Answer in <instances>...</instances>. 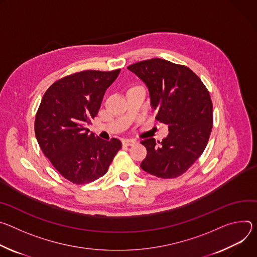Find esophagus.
<instances>
[{
	"instance_id": "34e87169",
	"label": "esophagus",
	"mask_w": 257,
	"mask_h": 257,
	"mask_svg": "<svg viewBox=\"0 0 257 257\" xmlns=\"http://www.w3.org/2000/svg\"><path fill=\"white\" fill-rule=\"evenodd\" d=\"M136 140H134V139H125V140H123L122 141V144L124 145V146H133V145H135L136 144Z\"/></svg>"
}]
</instances>
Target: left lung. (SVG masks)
Returning a JSON list of instances; mask_svg holds the SVG:
<instances>
[{"mask_svg":"<svg viewBox=\"0 0 257 257\" xmlns=\"http://www.w3.org/2000/svg\"><path fill=\"white\" fill-rule=\"evenodd\" d=\"M149 90L156 119L168 126L162 142H141L147 156L141 168L161 179L180 177L199 158L212 128V102L206 87L190 68L164 59L144 60L127 67Z\"/></svg>","mask_w":257,"mask_h":257,"instance_id":"obj_1","label":"left lung"}]
</instances>
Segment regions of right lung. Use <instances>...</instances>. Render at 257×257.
Segmentation results:
<instances>
[{"label":"right lung","instance_id":"obj_1","mask_svg":"<svg viewBox=\"0 0 257 257\" xmlns=\"http://www.w3.org/2000/svg\"><path fill=\"white\" fill-rule=\"evenodd\" d=\"M119 72H76L55 81L42 99L35 122L38 143L59 174L73 184L103 177L121 148L119 140H102L87 127Z\"/></svg>","mask_w":257,"mask_h":257}]
</instances>
